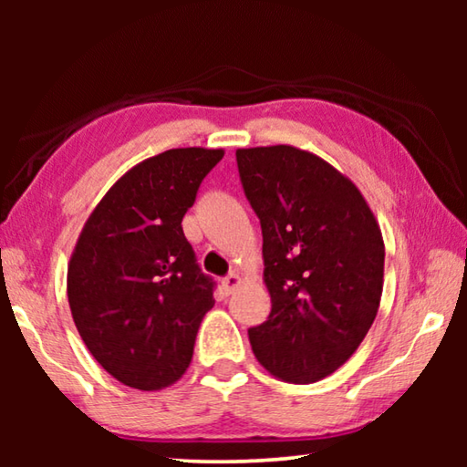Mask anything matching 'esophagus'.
Instances as JSON below:
<instances>
[{
  "label": "esophagus",
  "instance_id": "34e87169",
  "mask_svg": "<svg viewBox=\"0 0 467 467\" xmlns=\"http://www.w3.org/2000/svg\"><path fill=\"white\" fill-rule=\"evenodd\" d=\"M241 286V275L236 274V272H233V274H228L226 278H223V290L226 292V295H233V292Z\"/></svg>",
  "mask_w": 467,
  "mask_h": 467
}]
</instances>
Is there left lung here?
Listing matches in <instances>:
<instances>
[{
    "label": "left lung",
    "mask_w": 467,
    "mask_h": 467,
    "mask_svg": "<svg viewBox=\"0 0 467 467\" xmlns=\"http://www.w3.org/2000/svg\"><path fill=\"white\" fill-rule=\"evenodd\" d=\"M262 223L272 311L249 329L253 354L286 383H315L357 352L377 317L385 244L373 210L344 172L288 144L236 150Z\"/></svg>",
    "instance_id": "1"
}]
</instances>
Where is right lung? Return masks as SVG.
<instances>
[{"label": "right lung", "mask_w": 467, "mask_h": 467, "mask_svg": "<svg viewBox=\"0 0 467 467\" xmlns=\"http://www.w3.org/2000/svg\"><path fill=\"white\" fill-rule=\"evenodd\" d=\"M223 148H172L138 162L90 212L67 264V300L99 365L140 391L177 383L214 282L183 234L187 208Z\"/></svg>", "instance_id": "obj_1"}]
</instances>
